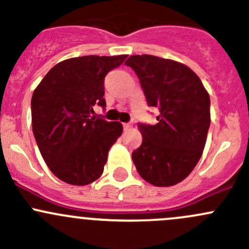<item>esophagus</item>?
Segmentation results:
<instances>
[{"label":"esophagus","instance_id":"1","mask_svg":"<svg viewBox=\"0 0 249 249\" xmlns=\"http://www.w3.org/2000/svg\"><path fill=\"white\" fill-rule=\"evenodd\" d=\"M132 127L131 124H129V123H124L123 124V129H124V131H127V130H130Z\"/></svg>","mask_w":249,"mask_h":249}]
</instances>
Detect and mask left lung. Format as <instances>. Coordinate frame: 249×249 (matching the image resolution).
Returning <instances> with one entry per match:
<instances>
[{
	"instance_id": "8db88e82",
	"label": "left lung",
	"mask_w": 249,
	"mask_h": 249,
	"mask_svg": "<svg viewBox=\"0 0 249 249\" xmlns=\"http://www.w3.org/2000/svg\"><path fill=\"white\" fill-rule=\"evenodd\" d=\"M139 77L148 106L158 107L155 125L139 124L142 144L132 152L141 177L155 187L182 182L199 162L211 123L210 95L193 70L153 55L125 61Z\"/></svg>"
}]
</instances>
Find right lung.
I'll list each match as a JSON object with an SVG mask.
<instances>
[{"label": "right lung", "mask_w": 249, "mask_h": 249, "mask_svg": "<svg viewBox=\"0 0 249 249\" xmlns=\"http://www.w3.org/2000/svg\"><path fill=\"white\" fill-rule=\"evenodd\" d=\"M126 57L87 55L64 60L35 89L32 131L47 166L65 183L87 185L104 172L123 125L91 114L95 105L106 106V74Z\"/></svg>", "instance_id": "1"}]
</instances>
